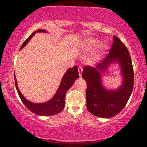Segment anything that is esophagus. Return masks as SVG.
I'll use <instances>...</instances> for the list:
<instances>
[{
    "instance_id": "1",
    "label": "esophagus",
    "mask_w": 147,
    "mask_h": 147,
    "mask_svg": "<svg viewBox=\"0 0 147 147\" xmlns=\"http://www.w3.org/2000/svg\"><path fill=\"white\" fill-rule=\"evenodd\" d=\"M78 71H79V76H82V72L83 71V69H82V67L79 65L78 66Z\"/></svg>"
}]
</instances>
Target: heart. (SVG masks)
Wrapping results in <instances>:
<instances>
[{
    "instance_id": "b5f03b06",
    "label": "heart",
    "mask_w": 147,
    "mask_h": 147,
    "mask_svg": "<svg viewBox=\"0 0 147 147\" xmlns=\"http://www.w3.org/2000/svg\"><path fill=\"white\" fill-rule=\"evenodd\" d=\"M99 44V41L98 40L95 39V38H88V39L84 40L82 43V48L86 51H90L95 49ZM105 49H106V45H102V50H104Z\"/></svg>"
}]
</instances>
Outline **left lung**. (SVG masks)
Masks as SVG:
<instances>
[{"label":"left lung","mask_w":147,"mask_h":147,"mask_svg":"<svg viewBox=\"0 0 147 147\" xmlns=\"http://www.w3.org/2000/svg\"><path fill=\"white\" fill-rule=\"evenodd\" d=\"M117 61L122 68L123 85L116 91H108L100 83V72L111 62ZM82 77L87 84V109L91 114L103 118L112 117L125 107L132 93L134 72L129 50L118 37L113 36V43L109 55L96 67L86 65Z\"/></svg>","instance_id":"obj_1"}]
</instances>
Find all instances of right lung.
Instances as JSON below:
<instances>
[{"mask_svg":"<svg viewBox=\"0 0 147 147\" xmlns=\"http://www.w3.org/2000/svg\"><path fill=\"white\" fill-rule=\"evenodd\" d=\"M36 32H47L45 30H38L37 31L34 32L30 36L27 38L24 41V43L22 44L20 50L23 48L28 41L31 39L34 34ZM79 78V72L77 66L75 65L73 68L68 69L67 72H65V75H63V79H62L59 88L58 90L57 91L56 94L55 96L52 97V99H50L48 102L42 103V104H34L30 101L27 100L26 99L23 97L21 92H20L17 86V81H16V77L14 75V79H15V86H16V90H17L18 94L21 98L22 102L24 104V105L28 108L31 112L34 113V114L38 115L41 116H50L56 115L63 109L65 106V94L68 90L72 86V84L75 82V79Z\"/></svg>","mask_w":147,"mask_h":147,"instance_id":"add662e5","label":"right lung"}]
</instances>
